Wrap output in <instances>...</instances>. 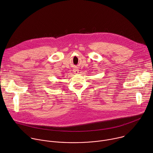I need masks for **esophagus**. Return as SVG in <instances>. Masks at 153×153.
<instances>
[{"instance_id":"1","label":"esophagus","mask_w":153,"mask_h":153,"mask_svg":"<svg viewBox=\"0 0 153 153\" xmlns=\"http://www.w3.org/2000/svg\"><path fill=\"white\" fill-rule=\"evenodd\" d=\"M74 74H78L79 73V70H77V69H74Z\"/></svg>"}]
</instances>
